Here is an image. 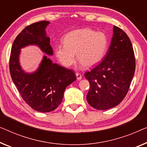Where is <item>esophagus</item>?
<instances>
[{"label":"esophagus","mask_w":147,"mask_h":147,"mask_svg":"<svg viewBox=\"0 0 147 147\" xmlns=\"http://www.w3.org/2000/svg\"><path fill=\"white\" fill-rule=\"evenodd\" d=\"M76 79H77L78 80H81V78H82V75H81V74L78 73H76Z\"/></svg>","instance_id":"34e87169"}]
</instances>
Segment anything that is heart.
I'll list each match as a JSON object with an SVG mask.
<instances>
[{
    "instance_id": "heart-1",
    "label": "heart",
    "mask_w": 147,
    "mask_h": 147,
    "mask_svg": "<svg viewBox=\"0 0 147 147\" xmlns=\"http://www.w3.org/2000/svg\"><path fill=\"white\" fill-rule=\"evenodd\" d=\"M64 44L55 47L57 59L64 67H69L76 59L85 67L98 64L104 57L108 45V37L104 32L90 28L73 30L63 38Z\"/></svg>"
}]
</instances>
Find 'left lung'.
<instances>
[{"instance_id":"8db88e82","label":"left lung","mask_w":147,"mask_h":147,"mask_svg":"<svg viewBox=\"0 0 147 147\" xmlns=\"http://www.w3.org/2000/svg\"><path fill=\"white\" fill-rule=\"evenodd\" d=\"M135 59L130 39L113 26L108 51L100 64L84 74L89 81L87 102L99 110L113 108L127 93L134 76Z\"/></svg>"}]
</instances>
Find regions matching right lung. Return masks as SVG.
<instances>
[{
  "mask_svg": "<svg viewBox=\"0 0 147 147\" xmlns=\"http://www.w3.org/2000/svg\"><path fill=\"white\" fill-rule=\"evenodd\" d=\"M49 24L41 21L26 27L14 41L10 57L13 82L26 104L40 112H49L57 108L62 102L65 88L76 79L73 71L53 63L45 55L32 73L26 72L21 67V49L27 46H38L48 55H53L45 31Z\"/></svg>",
  "mask_w": 147,
  "mask_h": 147,
  "instance_id": "right-lung-1",
  "label": "right lung"
}]
</instances>
